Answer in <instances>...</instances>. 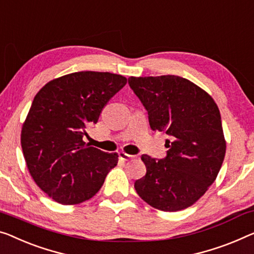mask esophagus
<instances>
[{
    "label": "esophagus",
    "mask_w": 254,
    "mask_h": 254,
    "mask_svg": "<svg viewBox=\"0 0 254 254\" xmlns=\"http://www.w3.org/2000/svg\"><path fill=\"white\" fill-rule=\"evenodd\" d=\"M119 156L122 161H130L132 160V158H134L135 156H133V155H130V154H127L124 153V151H120L119 153Z\"/></svg>",
    "instance_id": "obj_1"
}]
</instances>
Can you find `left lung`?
<instances>
[{
  "label": "left lung",
  "mask_w": 254,
  "mask_h": 254,
  "mask_svg": "<svg viewBox=\"0 0 254 254\" xmlns=\"http://www.w3.org/2000/svg\"><path fill=\"white\" fill-rule=\"evenodd\" d=\"M151 130L170 137L163 160L142 155L146 175L134 183L138 195L155 209H187L205 194L217 178L226 140L217 104L194 83L176 75L128 77Z\"/></svg>",
  "instance_id": "8db88e82"
}]
</instances>
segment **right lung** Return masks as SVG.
<instances>
[{
	"label": "right lung",
	"instance_id": "add662e5",
	"mask_svg": "<svg viewBox=\"0 0 254 254\" xmlns=\"http://www.w3.org/2000/svg\"><path fill=\"white\" fill-rule=\"evenodd\" d=\"M127 84L122 75L77 71L47 83L34 98L21 128L30 176L56 202L74 205L99 191L119 162L83 141L109 99Z\"/></svg>",
	"mask_w": 254,
	"mask_h": 254
}]
</instances>
